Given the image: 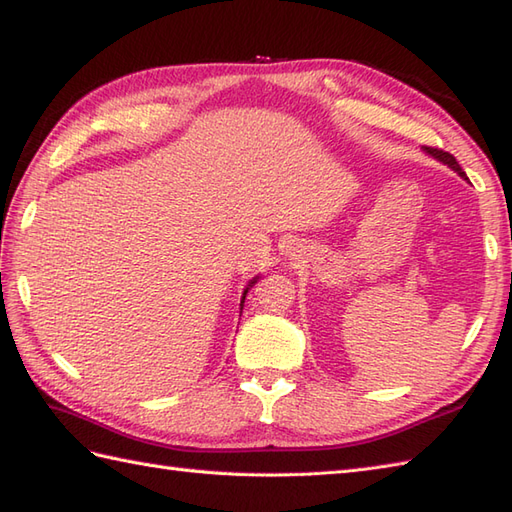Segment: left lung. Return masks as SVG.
<instances>
[{
	"instance_id": "left-lung-1",
	"label": "left lung",
	"mask_w": 512,
	"mask_h": 512,
	"mask_svg": "<svg viewBox=\"0 0 512 512\" xmlns=\"http://www.w3.org/2000/svg\"><path fill=\"white\" fill-rule=\"evenodd\" d=\"M424 151L428 153V155H432L435 157V160H439V162H443V164H448L452 170H456L458 175H461L463 179H467V175H465V170L461 168V164L456 162V157L452 155V153H448V151H443V149H435V147H424Z\"/></svg>"
}]
</instances>
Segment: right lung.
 <instances>
[{
	"label": "right lung",
	"mask_w": 512,
	"mask_h": 512,
	"mask_svg": "<svg viewBox=\"0 0 512 512\" xmlns=\"http://www.w3.org/2000/svg\"><path fill=\"white\" fill-rule=\"evenodd\" d=\"M257 279H259V277H255V279H253V281H251V283H248V287H246V290H244V296H242V303H240V307H244V298H246V294H248V290H251V287H253V285H255V283H257Z\"/></svg>",
	"instance_id": "add662e5"
}]
</instances>
